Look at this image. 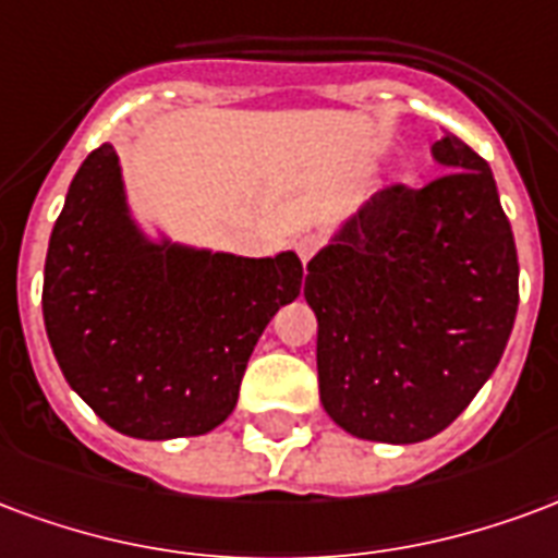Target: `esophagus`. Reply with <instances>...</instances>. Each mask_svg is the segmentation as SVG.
Wrapping results in <instances>:
<instances>
[{"instance_id":"esophagus-1","label":"esophagus","mask_w":558,"mask_h":558,"mask_svg":"<svg viewBox=\"0 0 558 558\" xmlns=\"http://www.w3.org/2000/svg\"><path fill=\"white\" fill-rule=\"evenodd\" d=\"M294 250H296V255H300V262L308 264L312 258H315V255H318L320 238H318V234H303V238L294 243Z\"/></svg>"}]
</instances>
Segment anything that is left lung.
Wrapping results in <instances>:
<instances>
[{
  "label": "left lung",
  "mask_w": 558,
  "mask_h": 558,
  "mask_svg": "<svg viewBox=\"0 0 558 558\" xmlns=\"http://www.w3.org/2000/svg\"><path fill=\"white\" fill-rule=\"evenodd\" d=\"M430 150L446 172L372 195L308 262L320 404L360 440L449 428L518 315V250L490 166L451 133Z\"/></svg>",
  "instance_id": "8db88e82"
}]
</instances>
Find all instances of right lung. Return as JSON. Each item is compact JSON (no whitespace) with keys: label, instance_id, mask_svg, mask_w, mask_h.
I'll list each match as a JSON object with an SVG mask.
<instances>
[{"label":"right lung","instance_id":"obj_1","mask_svg":"<svg viewBox=\"0 0 558 558\" xmlns=\"http://www.w3.org/2000/svg\"><path fill=\"white\" fill-rule=\"evenodd\" d=\"M300 288L294 252L240 258L145 238L107 142L52 226L44 324L64 380L109 428L198 437L231 416L255 341Z\"/></svg>","mask_w":558,"mask_h":558}]
</instances>
